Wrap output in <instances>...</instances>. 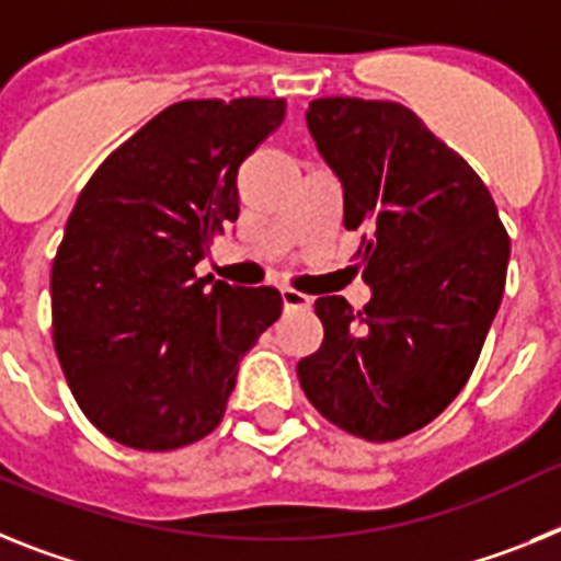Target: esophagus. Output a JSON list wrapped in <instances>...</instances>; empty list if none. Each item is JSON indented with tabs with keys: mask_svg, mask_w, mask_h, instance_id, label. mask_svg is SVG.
<instances>
[{
	"mask_svg": "<svg viewBox=\"0 0 561 561\" xmlns=\"http://www.w3.org/2000/svg\"><path fill=\"white\" fill-rule=\"evenodd\" d=\"M282 305H285V310H301V308H310V296L299 294V290H294V287H282Z\"/></svg>",
	"mask_w": 561,
	"mask_h": 561,
	"instance_id": "1",
	"label": "esophagus"
}]
</instances>
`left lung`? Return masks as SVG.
<instances>
[{
  "instance_id": "8db88e82",
  "label": "left lung",
  "mask_w": 561,
  "mask_h": 561,
  "mask_svg": "<svg viewBox=\"0 0 561 561\" xmlns=\"http://www.w3.org/2000/svg\"><path fill=\"white\" fill-rule=\"evenodd\" d=\"M308 129L362 228L364 310L316 299L324 341L296 373L308 401L355 437L398 440L435 421L474 369L505 287L511 242L455 149L396 101H310Z\"/></svg>"
}]
</instances>
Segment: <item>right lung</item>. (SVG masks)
<instances>
[{"instance_id": "add662e5", "label": "right lung", "mask_w": 561, "mask_h": 561, "mask_svg": "<svg viewBox=\"0 0 561 561\" xmlns=\"http://www.w3.org/2000/svg\"><path fill=\"white\" fill-rule=\"evenodd\" d=\"M285 106H165L78 194L53 260V344L81 412L129 449L172 451L211 435L240 358L279 319L276 287L197 279L194 265L237 220V172Z\"/></svg>"}]
</instances>
